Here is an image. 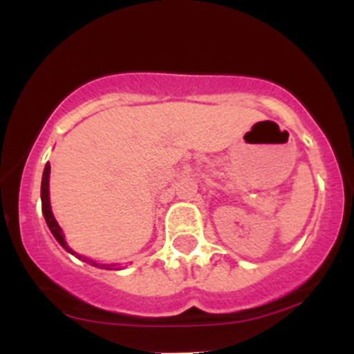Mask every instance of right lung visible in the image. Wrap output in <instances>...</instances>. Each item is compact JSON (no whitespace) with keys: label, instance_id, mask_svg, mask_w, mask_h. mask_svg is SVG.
Listing matches in <instances>:
<instances>
[{"label":"right lung","instance_id":"obj_1","mask_svg":"<svg viewBox=\"0 0 354 354\" xmlns=\"http://www.w3.org/2000/svg\"><path fill=\"white\" fill-rule=\"evenodd\" d=\"M41 209H43L44 219H46V223H48V228L51 230L53 236L58 239L59 245L63 246L66 251H70L71 254L78 256V258H83V256L76 254L75 251H73L71 248L66 245V241H64L63 233H61L59 225H58V223H56V219H55V216H53V213H51V206H50V163H46V166H44V171H43V180H41ZM83 261H88L89 265L98 266L95 261H93V259H86V258H84ZM101 266L106 268V270H111V266H106V265H101Z\"/></svg>","mask_w":354,"mask_h":354}]
</instances>
